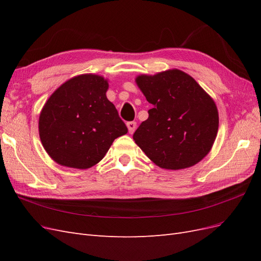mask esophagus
Returning a JSON list of instances; mask_svg holds the SVG:
<instances>
[{
  "mask_svg": "<svg viewBox=\"0 0 261 261\" xmlns=\"http://www.w3.org/2000/svg\"><path fill=\"white\" fill-rule=\"evenodd\" d=\"M126 125H127V128H128L129 134H133L134 132H135V129H136V122L132 121V122H128Z\"/></svg>",
  "mask_w": 261,
  "mask_h": 261,
  "instance_id": "34e87169",
  "label": "esophagus"
}]
</instances>
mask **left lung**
<instances>
[{
    "instance_id": "obj_1",
    "label": "left lung",
    "mask_w": 261,
    "mask_h": 261,
    "mask_svg": "<svg viewBox=\"0 0 261 261\" xmlns=\"http://www.w3.org/2000/svg\"><path fill=\"white\" fill-rule=\"evenodd\" d=\"M136 83L151 105L148 118L134 133V140L158 167L180 170L208 154L219 127L215 101L193 77L179 69Z\"/></svg>"
}]
</instances>
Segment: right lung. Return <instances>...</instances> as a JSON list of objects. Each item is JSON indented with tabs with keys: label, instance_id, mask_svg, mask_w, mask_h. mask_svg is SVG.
I'll return each instance as SVG.
<instances>
[{
	"label": "right lung",
	"instance_id": "right-lung-1",
	"mask_svg": "<svg viewBox=\"0 0 261 261\" xmlns=\"http://www.w3.org/2000/svg\"><path fill=\"white\" fill-rule=\"evenodd\" d=\"M103 77L84 74L55 90L39 117L45 151L64 167L88 169L103 159L115 138L127 127L106 96Z\"/></svg>",
	"mask_w": 261,
	"mask_h": 261
}]
</instances>
